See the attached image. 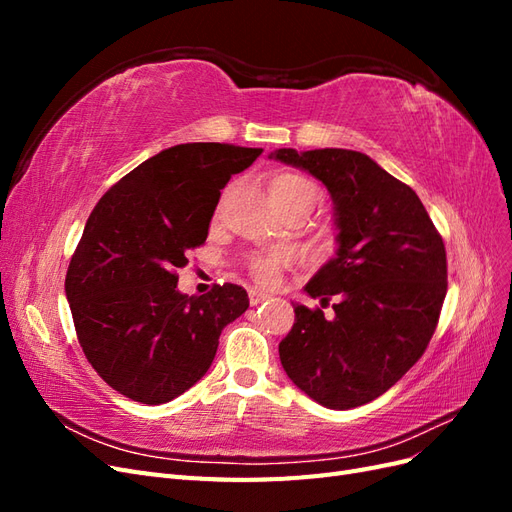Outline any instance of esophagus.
Returning <instances> with one entry per match:
<instances>
[{
  "label": "esophagus",
  "mask_w": 512,
  "mask_h": 512,
  "mask_svg": "<svg viewBox=\"0 0 512 512\" xmlns=\"http://www.w3.org/2000/svg\"><path fill=\"white\" fill-rule=\"evenodd\" d=\"M269 297H271V294L265 292V290L250 288V303H252V305H258V303H262V301H267Z\"/></svg>",
  "instance_id": "34e87169"
}]
</instances>
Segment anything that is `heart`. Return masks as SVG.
<instances>
[{"label":"heart","mask_w":512,"mask_h":512,"mask_svg":"<svg viewBox=\"0 0 512 512\" xmlns=\"http://www.w3.org/2000/svg\"><path fill=\"white\" fill-rule=\"evenodd\" d=\"M269 194L277 209L286 207H314L318 192L316 185L297 175V173H282L271 179ZM284 265V256L277 252L260 254L250 260V273L256 282L260 284H273L280 275V269Z\"/></svg>","instance_id":"heart-1"}]
</instances>
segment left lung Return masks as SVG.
I'll return each instance as SVG.
<instances>
[{
    "label": "left lung",
    "instance_id": "8db88e82",
    "mask_svg": "<svg viewBox=\"0 0 512 512\" xmlns=\"http://www.w3.org/2000/svg\"><path fill=\"white\" fill-rule=\"evenodd\" d=\"M333 198L337 250L305 284L335 316L292 303L280 361L299 389L331 410L380 397L421 359L446 297V250L410 185L361 151L277 149Z\"/></svg>",
    "mask_w": 512,
    "mask_h": 512
}]
</instances>
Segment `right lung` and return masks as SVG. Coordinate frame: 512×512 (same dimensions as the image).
<instances>
[{
  "label": "right lung",
  "instance_id": "right-lung-1",
  "mask_svg": "<svg viewBox=\"0 0 512 512\" xmlns=\"http://www.w3.org/2000/svg\"><path fill=\"white\" fill-rule=\"evenodd\" d=\"M262 149L185 143L119 179L91 211L66 275L79 344L98 376L149 406L207 374L226 324L250 299L237 284L203 297L177 290V269L203 245L220 190Z\"/></svg>",
  "mask_w": 512,
  "mask_h": 512
}]
</instances>
